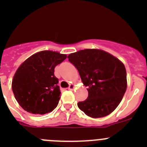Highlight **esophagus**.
Masks as SVG:
<instances>
[{"mask_svg":"<svg viewBox=\"0 0 147 147\" xmlns=\"http://www.w3.org/2000/svg\"><path fill=\"white\" fill-rule=\"evenodd\" d=\"M74 88H75V85H74V84H71V85H69V87H68V88H67V89L72 90H74Z\"/></svg>","mask_w":147,"mask_h":147,"instance_id":"1","label":"esophagus"}]
</instances>
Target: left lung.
<instances>
[{
	"label": "left lung",
	"mask_w": 147,
	"mask_h": 147,
	"mask_svg": "<svg viewBox=\"0 0 147 147\" xmlns=\"http://www.w3.org/2000/svg\"><path fill=\"white\" fill-rule=\"evenodd\" d=\"M79 71L88 96L78 107L92 118L109 115L118 107L127 86L124 65L99 49H84L67 56Z\"/></svg>",
	"instance_id": "8db88e82"
}]
</instances>
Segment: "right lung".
<instances>
[{"label":"right lung","instance_id":"obj_1","mask_svg":"<svg viewBox=\"0 0 147 147\" xmlns=\"http://www.w3.org/2000/svg\"><path fill=\"white\" fill-rule=\"evenodd\" d=\"M65 54L42 51L22 63L15 72L11 88L17 102L24 110L43 115L59 103L60 90L54 68L66 59Z\"/></svg>","mask_w":147,"mask_h":147}]
</instances>
